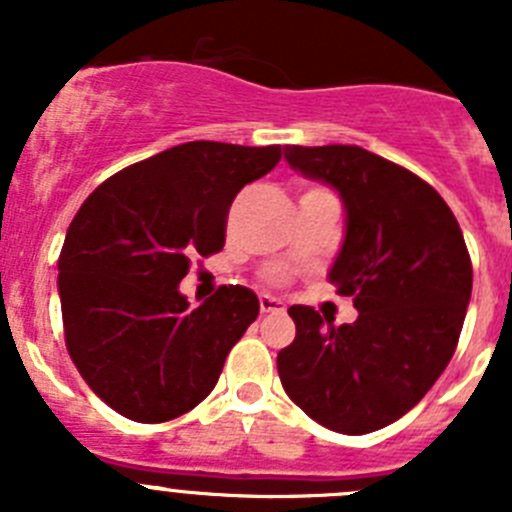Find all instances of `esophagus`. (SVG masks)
I'll list each match as a JSON object with an SVG mask.
<instances>
[{"mask_svg":"<svg viewBox=\"0 0 512 512\" xmlns=\"http://www.w3.org/2000/svg\"><path fill=\"white\" fill-rule=\"evenodd\" d=\"M259 307H261V312H284V302L277 300V297H271V295H261Z\"/></svg>","mask_w":512,"mask_h":512,"instance_id":"obj_1","label":"esophagus"}]
</instances>
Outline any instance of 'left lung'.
<instances>
[{"mask_svg":"<svg viewBox=\"0 0 512 512\" xmlns=\"http://www.w3.org/2000/svg\"><path fill=\"white\" fill-rule=\"evenodd\" d=\"M307 179L336 189L346 235L328 279L359 318L333 325L292 305L295 341L277 356L284 392L330 431L361 436L413 410L449 366L472 297L454 212L413 171L359 146H287Z\"/></svg>","mask_w":512,"mask_h":512,"instance_id":"8db88e82","label":"left lung"}]
</instances>
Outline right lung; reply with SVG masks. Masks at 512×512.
Segmentation results:
<instances>
[{"label":"right lung","mask_w":512,"mask_h":512,"mask_svg":"<svg viewBox=\"0 0 512 512\" xmlns=\"http://www.w3.org/2000/svg\"><path fill=\"white\" fill-rule=\"evenodd\" d=\"M279 146L192 140L110 176L71 220L58 297L71 361L112 410L164 423L197 408L259 315L241 284L189 307L194 256L225 246L235 194L269 174Z\"/></svg>","instance_id":"right-lung-1"}]
</instances>
